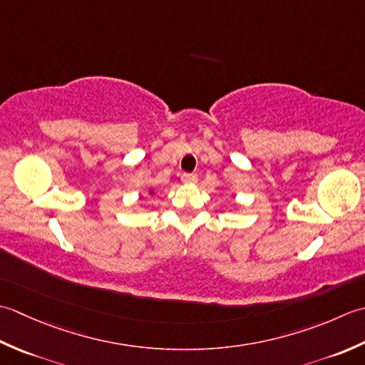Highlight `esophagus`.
Masks as SVG:
<instances>
[{
    "label": "esophagus",
    "mask_w": 365,
    "mask_h": 365,
    "mask_svg": "<svg viewBox=\"0 0 365 365\" xmlns=\"http://www.w3.org/2000/svg\"><path fill=\"white\" fill-rule=\"evenodd\" d=\"M181 181L185 182V184L197 182V175H193V173H184V175L181 176Z\"/></svg>",
    "instance_id": "esophagus-1"
}]
</instances>
